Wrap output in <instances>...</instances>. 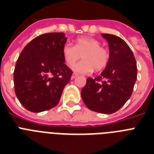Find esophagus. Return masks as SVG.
Instances as JSON below:
<instances>
[{
  "label": "esophagus",
  "mask_w": 154,
  "mask_h": 154,
  "mask_svg": "<svg viewBox=\"0 0 154 154\" xmlns=\"http://www.w3.org/2000/svg\"><path fill=\"white\" fill-rule=\"evenodd\" d=\"M77 76H78V74H77V73H73V74H72V78H73V79H74L75 77H77Z\"/></svg>",
  "instance_id": "1"
}]
</instances>
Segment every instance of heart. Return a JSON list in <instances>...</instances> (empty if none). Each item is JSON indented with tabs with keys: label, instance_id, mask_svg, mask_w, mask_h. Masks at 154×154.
Returning a JSON list of instances; mask_svg holds the SVG:
<instances>
[{
	"label": "heart",
	"instance_id": "1",
	"mask_svg": "<svg viewBox=\"0 0 154 154\" xmlns=\"http://www.w3.org/2000/svg\"><path fill=\"white\" fill-rule=\"evenodd\" d=\"M96 39L91 37H80L75 45L66 44L63 48V55L67 65L72 66L83 56V60L73 66V69L80 73H88L94 69H103L109 61V52Z\"/></svg>",
	"mask_w": 154,
	"mask_h": 154
}]
</instances>
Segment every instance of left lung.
Segmentation results:
<instances>
[{"label":"left lung","mask_w":154,"mask_h":154,"mask_svg":"<svg viewBox=\"0 0 154 154\" xmlns=\"http://www.w3.org/2000/svg\"><path fill=\"white\" fill-rule=\"evenodd\" d=\"M101 35L108 41L109 61L100 76L88 78L81 97L89 109L108 114L121 109L131 97L137 79V65L123 39L109 33Z\"/></svg>","instance_id":"8db88e82"}]
</instances>
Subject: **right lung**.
<instances>
[{"mask_svg":"<svg viewBox=\"0 0 154 154\" xmlns=\"http://www.w3.org/2000/svg\"><path fill=\"white\" fill-rule=\"evenodd\" d=\"M63 33H44L27 44L14 70L15 92L27 110L39 113L59 103L72 70L65 64Z\"/></svg>","mask_w":154,"mask_h":154,"instance_id":"add662e5","label":"right lung"}]
</instances>
